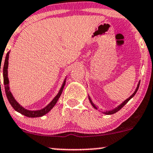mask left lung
I'll return each mask as SVG.
<instances>
[{
    "label": "left lung",
    "mask_w": 153,
    "mask_h": 153,
    "mask_svg": "<svg viewBox=\"0 0 153 153\" xmlns=\"http://www.w3.org/2000/svg\"><path fill=\"white\" fill-rule=\"evenodd\" d=\"M139 84H140V81L139 82V83H138V85H137V88H136V90H135V91L133 93V94H132L131 96L130 97H128V99H127V100H126L125 101H124L123 103H121L120 104V105H118V106H117V107H115V109H113V110H108V111H105V112H103V113L104 114H106V115H112V114H114V113H115V112H117V111H119V110H120V109L122 108V107H123L124 105H126V104L127 103V102H128L129 100H131V99L132 98V97H134V95L136 94V93H137V91H138V89H139ZM88 100H89V102H91V105L92 106L94 107V109H96V110H97V106H96V105H94V104L93 103V102H92V101H91V98L89 97V96H88Z\"/></svg>",
    "instance_id": "obj_1"
}]
</instances>
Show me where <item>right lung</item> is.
Here are the masks:
<instances>
[{
  "instance_id": "add662e5",
  "label": "right lung",
  "mask_w": 153,
  "mask_h": 153,
  "mask_svg": "<svg viewBox=\"0 0 153 153\" xmlns=\"http://www.w3.org/2000/svg\"><path fill=\"white\" fill-rule=\"evenodd\" d=\"M8 56H9V52H8V53H6V59H5L4 65H3V83H4V86H5V91H6V97H7L9 103L11 104V106H12L13 108H14L16 111H17L18 112H19V113H21L22 115H24L25 116L29 117H41L43 116V115H46V113H48V112H49L53 107H54V105H56V103L57 102L60 96L62 94V93L63 88L65 85V82H66V78H65V80H64L62 85L61 88H60L59 91L57 95L53 99V100H52V101L50 102L47 106L45 107L44 108L41 109V110H27V109L24 108L22 106H21V105L16 102V100H15L14 97H13L11 92L10 91L9 85H8V84H9V80H8Z\"/></svg>"
}]
</instances>
